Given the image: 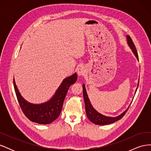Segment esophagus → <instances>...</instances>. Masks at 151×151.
<instances>
[{
	"label": "esophagus",
	"instance_id": "obj_1",
	"mask_svg": "<svg viewBox=\"0 0 151 151\" xmlns=\"http://www.w3.org/2000/svg\"><path fill=\"white\" fill-rule=\"evenodd\" d=\"M77 74L79 76H84L86 73V68L84 66H80L77 68Z\"/></svg>",
	"mask_w": 151,
	"mask_h": 151
}]
</instances>
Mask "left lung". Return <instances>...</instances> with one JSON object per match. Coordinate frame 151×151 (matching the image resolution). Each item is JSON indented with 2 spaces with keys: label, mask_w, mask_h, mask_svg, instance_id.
Wrapping results in <instances>:
<instances>
[{
  "label": "left lung",
  "mask_w": 151,
  "mask_h": 151,
  "mask_svg": "<svg viewBox=\"0 0 151 151\" xmlns=\"http://www.w3.org/2000/svg\"><path fill=\"white\" fill-rule=\"evenodd\" d=\"M127 43L129 45V47L132 50V52L134 53V55L136 57L137 59L139 60V56H138V53L137 52L136 48L135 47V45L132 42V40L131 38L130 37V36L127 35ZM139 79L138 81V86L137 88L135 90V93L137 90L138 86H139ZM83 97H84V103H85V108H86V115L88 116V119L93 123L96 125H108V124H110V123H113L114 122H115L118 120H120L121 118L125 115V114L127 111L128 109L129 108L130 105H129V106L128 107V108L126 109L125 111H123L122 114H120V115H118L115 117H111V116H105L102 115L98 111H97L96 109L93 108L92 106V104L91 103L90 100L88 98V94H87L86 92V87L85 84H83Z\"/></svg>",
  "instance_id": "8db88e82"
}]
</instances>
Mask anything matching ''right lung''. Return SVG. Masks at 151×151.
I'll list each match as a JSON object with an SVG mask.
<instances>
[{
  "label": "right lung",
  "mask_w": 151,
  "mask_h": 151,
  "mask_svg": "<svg viewBox=\"0 0 151 151\" xmlns=\"http://www.w3.org/2000/svg\"><path fill=\"white\" fill-rule=\"evenodd\" d=\"M77 79L76 73L66 77L50 99L40 104H33L26 101L18 90L14 79L13 83L18 103L26 116L33 122L47 125L55 120L60 115L67 91Z\"/></svg>",
  "instance_id": "right-lung-1"
}]
</instances>
